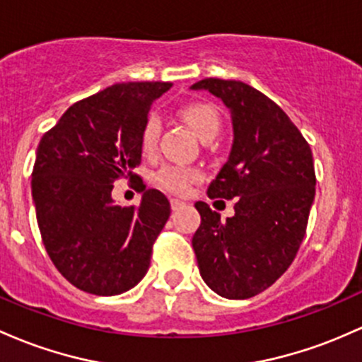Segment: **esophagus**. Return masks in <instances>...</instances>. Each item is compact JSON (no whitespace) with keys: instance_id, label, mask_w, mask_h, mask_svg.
<instances>
[{"instance_id":"obj_1","label":"esophagus","mask_w":362,"mask_h":362,"mask_svg":"<svg viewBox=\"0 0 362 362\" xmlns=\"http://www.w3.org/2000/svg\"><path fill=\"white\" fill-rule=\"evenodd\" d=\"M170 204H172V209H173V211H178V209L184 208L185 202H184V201H180V199H172V201H170Z\"/></svg>"}]
</instances>
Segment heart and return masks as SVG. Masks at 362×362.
Returning a JSON list of instances; mask_svg holds the SVG:
<instances>
[{
    "label": "heart",
    "instance_id": "heart-1",
    "mask_svg": "<svg viewBox=\"0 0 362 362\" xmlns=\"http://www.w3.org/2000/svg\"><path fill=\"white\" fill-rule=\"evenodd\" d=\"M180 117L184 118V122L192 129V132L196 134L201 141L206 139H214V136L220 130V113L209 103L202 101H192L187 105L182 106L178 110ZM161 134V120L158 115H151L146 120L144 129H142L141 136V146L144 153H151L154 151L158 144V139ZM201 173L194 168H180V166H172L166 165L163 166L160 172L156 173V180L161 187L175 194H185L189 190V185L192 182L199 180Z\"/></svg>",
    "mask_w": 362,
    "mask_h": 362
}]
</instances>
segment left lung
<instances>
[{
    "label": "left lung",
    "mask_w": 362,
    "mask_h": 362,
    "mask_svg": "<svg viewBox=\"0 0 362 362\" xmlns=\"http://www.w3.org/2000/svg\"><path fill=\"white\" fill-rule=\"evenodd\" d=\"M190 89L220 98L233 127L228 161L208 196L235 199V214L221 221L206 202H196L197 266L218 296L249 299L287 272L303 244L316 192L313 153L287 113L254 87L204 78Z\"/></svg>",
    "instance_id": "obj_1"
}]
</instances>
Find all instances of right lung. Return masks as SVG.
<instances>
[{"label": "right lung", "mask_w": 362, "mask_h": 362, "mask_svg": "<svg viewBox=\"0 0 362 362\" xmlns=\"http://www.w3.org/2000/svg\"><path fill=\"white\" fill-rule=\"evenodd\" d=\"M170 82H127L71 105L42 136L33 199L51 261L71 285L94 296L130 291L149 269L170 202L142 187L139 206L115 204L113 182L134 178L151 105Z\"/></svg>", "instance_id": "right-lung-1"}]
</instances>
